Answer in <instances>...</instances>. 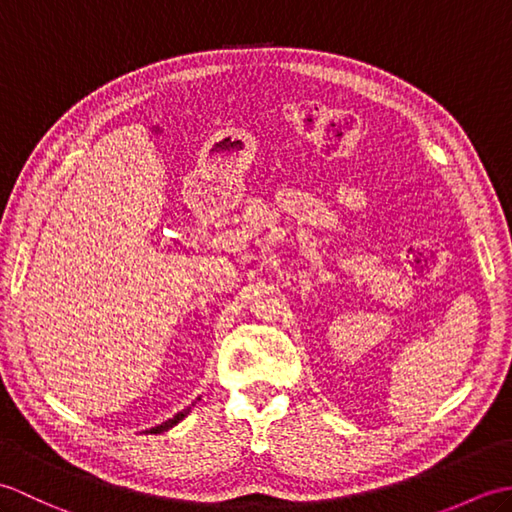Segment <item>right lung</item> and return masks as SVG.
Listing matches in <instances>:
<instances>
[{
  "label": "right lung",
  "instance_id": "right-lung-1",
  "mask_svg": "<svg viewBox=\"0 0 512 512\" xmlns=\"http://www.w3.org/2000/svg\"><path fill=\"white\" fill-rule=\"evenodd\" d=\"M189 409L191 407H187V409H184V411H180V413H176V416H173V418H169L167 422H162V424H158V427H154V429H149V433H162V431H167V429H171L173 427V424H178L184 416H187V413H189Z\"/></svg>",
  "mask_w": 512,
  "mask_h": 512
}]
</instances>
